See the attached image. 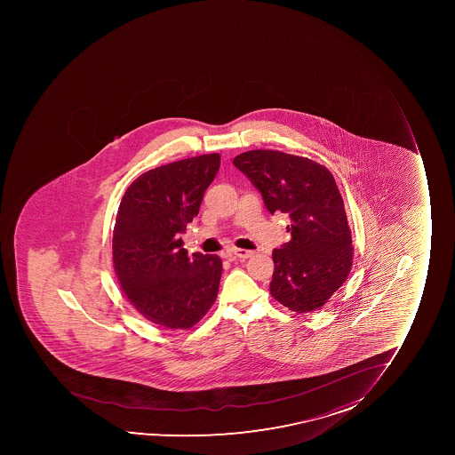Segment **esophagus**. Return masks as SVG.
<instances>
[{"label": "esophagus", "mask_w": 455, "mask_h": 455, "mask_svg": "<svg viewBox=\"0 0 455 455\" xmlns=\"http://www.w3.org/2000/svg\"><path fill=\"white\" fill-rule=\"evenodd\" d=\"M233 253H235V257L240 258V259H248V258L252 257L253 251H246V249L235 248V251H233Z\"/></svg>", "instance_id": "1"}]
</instances>
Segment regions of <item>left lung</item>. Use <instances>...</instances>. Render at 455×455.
Segmentation results:
<instances>
[{
  "label": "left lung",
  "mask_w": 455,
  "mask_h": 455,
  "mask_svg": "<svg viewBox=\"0 0 455 455\" xmlns=\"http://www.w3.org/2000/svg\"><path fill=\"white\" fill-rule=\"evenodd\" d=\"M271 215L286 213L292 239L273 251L271 297L289 310L310 313L341 288L353 264L351 231L332 173L310 158L253 149L233 160Z\"/></svg>",
  "instance_id": "left-lung-1"
}]
</instances>
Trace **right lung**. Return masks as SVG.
<instances>
[{"mask_svg": "<svg viewBox=\"0 0 455 455\" xmlns=\"http://www.w3.org/2000/svg\"><path fill=\"white\" fill-rule=\"evenodd\" d=\"M220 164L215 153L151 169L132 182L118 206L114 271L138 313L166 329L193 328L218 295L220 258L188 257L180 235L198 215Z\"/></svg>", "mask_w": 455, "mask_h": 455, "instance_id": "obj_1", "label": "right lung"}]
</instances>
